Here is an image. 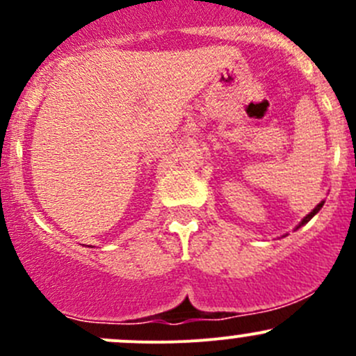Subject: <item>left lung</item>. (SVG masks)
I'll use <instances>...</instances> for the list:
<instances>
[{
	"label": "left lung",
	"mask_w": 356,
	"mask_h": 356,
	"mask_svg": "<svg viewBox=\"0 0 356 356\" xmlns=\"http://www.w3.org/2000/svg\"><path fill=\"white\" fill-rule=\"evenodd\" d=\"M322 204H324V201H322V203H318V204H317V207H315V208H314V210H312V211H310V213H308V215H307V217H305V218H303V220H301V222H300V225H298V227H301V225H303V224H307V222H308V220H310V218H312V217H314V215H315V213H318V210H321V208H322ZM298 227H296V229H298Z\"/></svg>",
	"instance_id": "1"
}]
</instances>
